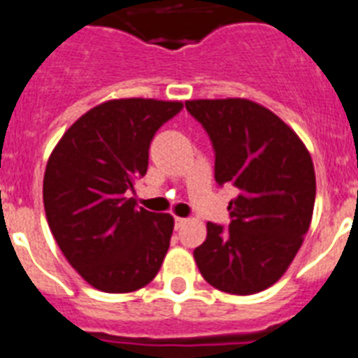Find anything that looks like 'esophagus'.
<instances>
[{
	"mask_svg": "<svg viewBox=\"0 0 358 358\" xmlns=\"http://www.w3.org/2000/svg\"><path fill=\"white\" fill-rule=\"evenodd\" d=\"M185 224H187V218H180V216H176V218H174V227H176V229L184 227Z\"/></svg>",
	"mask_w": 358,
	"mask_h": 358,
	"instance_id": "esophagus-1",
	"label": "esophagus"
}]
</instances>
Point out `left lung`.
I'll use <instances>...</instances> for the list:
<instances>
[{"label":"left lung","instance_id":"1","mask_svg":"<svg viewBox=\"0 0 358 358\" xmlns=\"http://www.w3.org/2000/svg\"><path fill=\"white\" fill-rule=\"evenodd\" d=\"M215 149V180L231 184L227 229L207 222V238L194 249L196 266L213 287L253 295L273 286L293 262L315 207V169L309 151L275 113L244 98L189 100Z\"/></svg>","mask_w":358,"mask_h":358}]
</instances>
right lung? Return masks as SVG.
Listing matches in <instances>:
<instances>
[{"instance_id":"obj_1","label":"right lung","mask_w":358,"mask_h":358,"mask_svg":"<svg viewBox=\"0 0 358 358\" xmlns=\"http://www.w3.org/2000/svg\"><path fill=\"white\" fill-rule=\"evenodd\" d=\"M182 101L125 98L96 105L63 134L47 162L43 206L62 253L85 282L131 293L160 271L174 220L129 198L147 173L149 145Z\"/></svg>"}]
</instances>
